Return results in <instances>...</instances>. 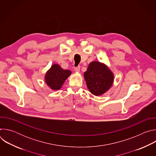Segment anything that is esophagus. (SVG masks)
Here are the masks:
<instances>
[{
  "mask_svg": "<svg viewBox=\"0 0 156 156\" xmlns=\"http://www.w3.org/2000/svg\"><path fill=\"white\" fill-rule=\"evenodd\" d=\"M74 70L76 72H79L80 70V66H76V67H75Z\"/></svg>",
  "mask_w": 156,
  "mask_h": 156,
  "instance_id": "34e87169",
  "label": "esophagus"
}]
</instances>
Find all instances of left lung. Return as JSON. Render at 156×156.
Returning a JSON list of instances; mask_svg holds the SVG:
<instances>
[{
    "label": "left lung",
    "mask_w": 156,
    "mask_h": 156,
    "mask_svg": "<svg viewBox=\"0 0 156 156\" xmlns=\"http://www.w3.org/2000/svg\"><path fill=\"white\" fill-rule=\"evenodd\" d=\"M84 77L89 90L95 96L105 93L114 81V75L107 66L96 61L89 64Z\"/></svg>",
    "instance_id": "left-lung-1"
}]
</instances>
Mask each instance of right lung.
Segmentation results:
<instances>
[{"mask_svg":"<svg viewBox=\"0 0 156 156\" xmlns=\"http://www.w3.org/2000/svg\"><path fill=\"white\" fill-rule=\"evenodd\" d=\"M71 73V71L65 70L58 64H54L47 72L45 76V80L47 84L52 90H57L61 88L66 79Z\"/></svg>","mask_w":156,"mask_h":156,"instance_id":"right-lung-1","label":"right lung"}]
</instances>
